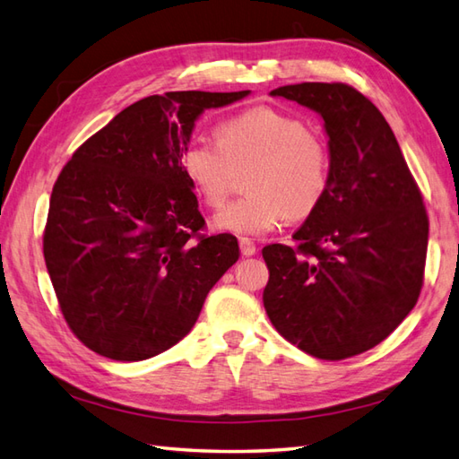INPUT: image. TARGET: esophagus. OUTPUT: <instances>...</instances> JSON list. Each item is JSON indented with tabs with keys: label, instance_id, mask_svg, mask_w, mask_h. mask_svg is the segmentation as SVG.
Listing matches in <instances>:
<instances>
[{
	"label": "esophagus",
	"instance_id": "esophagus-1",
	"mask_svg": "<svg viewBox=\"0 0 459 459\" xmlns=\"http://www.w3.org/2000/svg\"><path fill=\"white\" fill-rule=\"evenodd\" d=\"M239 249L246 257L255 255V251H257L255 243H253V239H249V238H239Z\"/></svg>",
	"mask_w": 459,
	"mask_h": 459
}]
</instances>
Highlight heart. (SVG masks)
<instances>
[{
  "mask_svg": "<svg viewBox=\"0 0 459 459\" xmlns=\"http://www.w3.org/2000/svg\"><path fill=\"white\" fill-rule=\"evenodd\" d=\"M185 177L208 208H220L246 177L249 196L223 208L213 226L261 236L281 223L304 220L320 206L330 186L332 160L325 141L299 117L269 106L241 111L216 129V143L192 139L180 152Z\"/></svg>",
  "mask_w": 459,
  "mask_h": 459,
  "instance_id": "1",
  "label": "heart"
}]
</instances>
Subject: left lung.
Masks as SVG:
<instances>
[{
	"mask_svg": "<svg viewBox=\"0 0 459 459\" xmlns=\"http://www.w3.org/2000/svg\"><path fill=\"white\" fill-rule=\"evenodd\" d=\"M324 117L332 177L294 231L263 247V304L284 340L318 359L375 348L414 308L424 284L429 213L393 129L361 91L302 82L271 91Z\"/></svg>",
	"mask_w": 459,
	"mask_h": 459,
	"instance_id": "left-lung-1",
	"label": "left lung"
}]
</instances>
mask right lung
<instances>
[{
    "label": "right lung",
    "mask_w": 459,
    "mask_h": 459,
    "mask_svg": "<svg viewBox=\"0 0 459 459\" xmlns=\"http://www.w3.org/2000/svg\"><path fill=\"white\" fill-rule=\"evenodd\" d=\"M241 91L149 96L80 145L48 204L43 255L60 312L86 348L116 361L167 351L196 324L239 257L206 220L180 167L195 121Z\"/></svg>",
    "instance_id": "right-lung-1"
}]
</instances>
